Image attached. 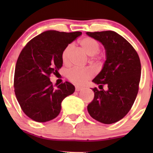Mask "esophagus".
Listing matches in <instances>:
<instances>
[{"label":"esophagus","mask_w":153,"mask_h":153,"mask_svg":"<svg viewBox=\"0 0 153 153\" xmlns=\"http://www.w3.org/2000/svg\"><path fill=\"white\" fill-rule=\"evenodd\" d=\"M82 88H83V87H82V86H78V85H76V86H75V91H81Z\"/></svg>","instance_id":"esophagus-1"}]
</instances>
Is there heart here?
<instances>
[{"instance_id":"1","label":"heart","mask_w":153,"mask_h":153,"mask_svg":"<svg viewBox=\"0 0 153 153\" xmlns=\"http://www.w3.org/2000/svg\"><path fill=\"white\" fill-rule=\"evenodd\" d=\"M80 45L82 50L86 53L88 55L93 56L92 59L94 60H97L98 57H95L100 50V45L94 38L85 37L82 39L80 41ZM73 49V45H68L62 53V62L65 65L69 64L70 62V55ZM94 72L90 68H83V69H79V68H72L69 70L67 73V77L71 82L75 84L81 85L85 83L87 80L91 79L94 76Z\"/></svg>"}]
</instances>
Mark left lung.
<instances>
[{
    "instance_id": "obj_1",
    "label": "left lung",
    "mask_w": 153,
    "mask_h": 153,
    "mask_svg": "<svg viewBox=\"0 0 153 153\" xmlns=\"http://www.w3.org/2000/svg\"><path fill=\"white\" fill-rule=\"evenodd\" d=\"M104 47L106 60L93 80L102 87L94 88V98L88 105L93 119L110 124L121 120L131 109L139 91L141 63L137 52L123 36L113 31L86 32ZM106 85V91L102 89Z\"/></svg>"
}]
</instances>
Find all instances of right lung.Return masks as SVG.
Here are the masks:
<instances>
[{
	"label": "right lung",
	"instance_id": "add662e5",
	"mask_svg": "<svg viewBox=\"0 0 153 153\" xmlns=\"http://www.w3.org/2000/svg\"><path fill=\"white\" fill-rule=\"evenodd\" d=\"M81 34L46 31L31 39L19 54L13 81L15 94L24 114L35 122L56 118L62 100L74 93L75 86L68 81L54 88L50 77L62 66L65 48Z\"/></svg>",
	"mask_w": 153,
	"mask_h": 153
}]
</instances>
